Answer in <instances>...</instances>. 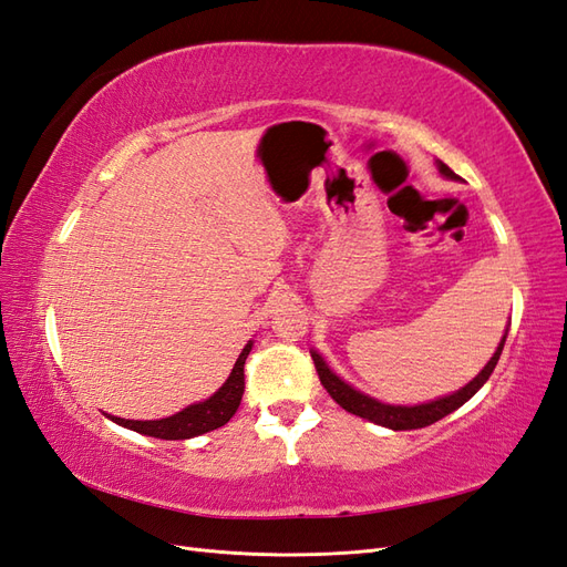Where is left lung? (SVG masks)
<instances>
[{
    "label": "left lung",
    "instance_id": "left-lung-1",
    "mask_svg": "<svg viewBox=\"0 0 567 567\" xmlns=\"http://www.w3.org/2000/svg\"><path fill=\"white\" fill-rule=\"evenodd\" d=\"M435 167H439V172L443 174L445 179L460 182L457 174L450 169L445 163H441V159H435ZM505 338H507V328H505V336L501 338V342L496 347V352H493V357L486 361V367L478 371L467 385L455 390V393L435 398V400H429V402H422V404H388V402L375 400L367 393H361V390H357L354 385H350L347 381H342L340 375L326 364V359L318 354V350H311V359L316 364L318 379H321V383L330 393V398L336 400L342 410L352 412L361 419H367V422L385 426V429L410 431V429H424V426L435 424L439 419L447 416L450 412H455L470 398H474L478 393V388H482L488 381V375L493 373V369H496L501 352H503Z\"/></svg>",
    "mask_w": 567,
    "mask_h": 567
}]
</instances>
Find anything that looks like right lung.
Segmentation results:
<instances>
[{
    "label": "right lung",
    "instance_id": "1",
    "mask_svg": "<svg viewBox=\"0 0 567 567\" xmlns=\"http://www.w3.org/2000/svg\"><path fill=\"white\" fill-rule=\"evenodd\" d=\"M251 347H254V340L246 342L239 359L235 361V367H231V373L227 375V381L217 388L208 400L194 402L177 414L165 416V419H151V422H138V419H122L112 414H105V416L124 429H132L136 433L153 435V439H163V441H186V439H194V435H203L213 429H220L239 410V402L244 395V361L249 357Z\"/></svg>",
    "mask_w": 567,
    "mask_h": 567
}]
</instances>
